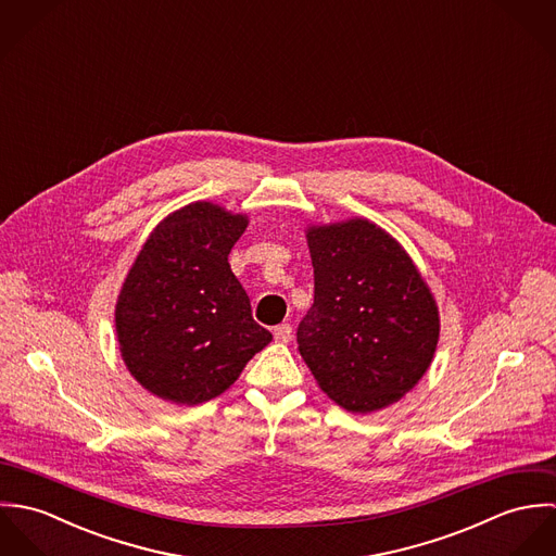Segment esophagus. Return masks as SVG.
Masks as SVG:
<instances>
[{
    "instance_id": "esophagus-1",
    "label": "esophagus",
    "mask_w": 556,
    "mask_h": 556,
    "mask_svg": "<svg viewBox=\"0 0 556 556\" xmlns=\"http://www.w3.org/2000/svg\"><path fill=\"white\" fill-rule=\"evenodd\" d=\"M274 338H276V342H280V344L291 342V338H293V327H291L289 323H282V325L274 327Z\"/></svg>"
}]
</instances>
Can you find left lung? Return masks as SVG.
<instances>
[{
    "label": "left lung",
    "mask_w": 556,
    "mask_h": 556,
    "mask_svg": "<svg viewBox=\"0 0 556 556\" xmlns=\"http://www.w3.org/2000/svg\"><path fill=\"white\" fill-rule=\"evenodd\" d=\"M315 304L298 344L318 388L351 413L410 392L439 342V308L410 256L366 218L308 227Z\"/></svg>",
    "instance_id": "left-lung-1"
}]
</instances>
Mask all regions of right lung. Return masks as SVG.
I'll return each instance as SVG.
<instances>
[{
	"label": "right lung",
	"instance_id": "obj_1",
	"mask_svg": "<svg viewBox=\"0 0 556 556\" xmlns=\"http://www.w3.org/2000/svg\"><path fill=\"white\" fill-rule=\"evenodd\" d=\"M245 227L197 201L168 214L132 263L115 329L126 368L154 396L188 406L220 396L271 342L229 265Z\"/></svg>",
	"mask_w": 556,
	"mask_h": 556
}]
</instances>
